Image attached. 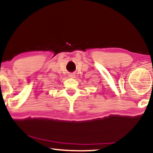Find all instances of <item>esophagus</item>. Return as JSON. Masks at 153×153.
I'll return each mask as SVG.
<instances>
[{
	"mask_svg": "<svg viewBox=\"0 0 153 153\" xmlns=\"http://www.w3.org/2000/svg\"><path fill=\"white\" fill-rule=\"evenodd\" d=\"M69 76L70 77V78H74V77H75V74H73V73H70V74H69Z\"/></svg>",
	"mask_w": 153,
	"mask_h": 153,
	"instance_id": "obj_1",
	"label": "esophagus"
}]
</instances>
